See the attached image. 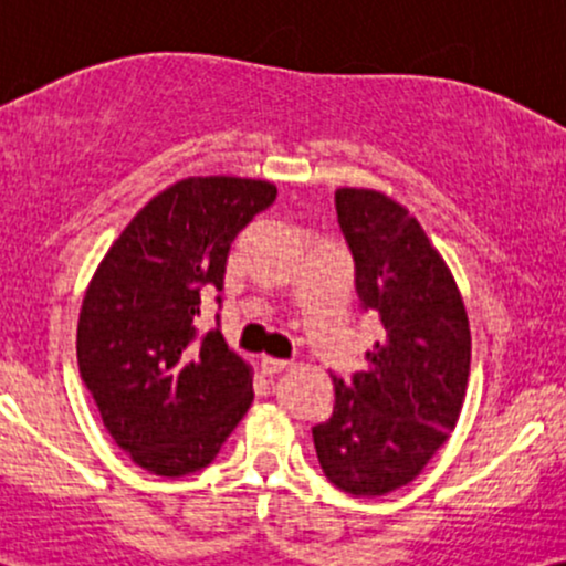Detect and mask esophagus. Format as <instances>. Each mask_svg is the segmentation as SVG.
Segmentation results:
<instances>
[{"instance_id":"34e87169","label":"esophagus","mask_w":566,"mask_h":566,"mask_svg":"<svg viewBox=\"0 0 566 566\" xmlns=\"http://www.w3.org/2000/svg\"><path fill=\"white\" fill-rule=\"evenodd\" d=\"M290 361H284V359H274V356H263L261 359V369H263V375H276V373H282L284 367H287Z\"/></svg>"}]
</instances>
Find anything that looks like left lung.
I'll return each mask as SVG.
<instances>
[{"label":"left lung","instance_id":"8db88e82","mask_svg":"<svg viewBox=\"0 0 566 566\" xmlns=\"http://www.w3.org/2000/svg\"><path fill=\"white\" fill-rule=\"evenodd\" d=\"M335 210L361 308L382 337L354 380L333 378V415L311 433L324 476L375 497L412 482L458 426L471 327L452 271L407 207L373 188H337Z\"/></svg>","mask_w":566,"mask_h":566}]
</instances>
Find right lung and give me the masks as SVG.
<instances>
[{
  "label": "right lung",
  "mask_w": 566,
  "mask_h": 566,
  "mask_svg": "<svg viewBox=\"0 0 566 566\" xmlns=\"http://www.w3.org/2000/svg\"><path fill=\"white\" fill-rule=\"evenodd\" d=\"M274 199L269 180H178L129 220L90 279L80 375L106 431L148 473L210 465L252 405V367L220 329L199 337L193 319L201 295L223 290L237 233Z\"/></svg>",
  "instance_id": "add662e5"
}]
</instances>
